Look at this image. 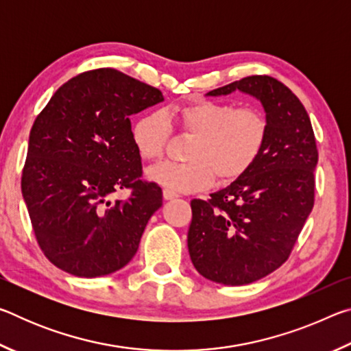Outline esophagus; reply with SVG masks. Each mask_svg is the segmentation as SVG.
I'll return each instance as SVG.
<instances>
[{
    "label": "esophagus",
    "instance_id": "1",
    "mask_svg": "<svg viewBox=\"0 0 351 351\" xmlns=\"http://www.w3.org/2000/svg\"><path fill=\"white\" fill-rule=\"evenodd\" d=\"M162 195H164V199H173V198H178V193L173 192V190H170V189H164V190H162Z\"/></svg>",
    "mask_w": 351,
    "mask_h": 351
}]
</instances>
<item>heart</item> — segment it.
Here are the masks:
<instances>
[{
	"instance_id": "obj_1",
	"label": "heart",
	"mask_w": 351,
	"mask_h": 351,
	"mask_svg": "<svg viewBox=\"0 0 351 351\" xmlns=\"http://www.w3.org/2000/svg\"><path fill=\"white\" fill-rule=\"evenodd\" d=\"M182 133L193 136L186 162H162L148 170V178L173 192H197L217 178L230 182L245 175L263 152L268 119L255 106L235 108L232 104L195 100L167 111H148L134 122L132 139L145 161H158L171 136L169 119Z\"/></svg>"
}]
</instances>
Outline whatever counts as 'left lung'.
I'll return each mask as SVG.
<instances>
[{"instance_id":"8db88e82","label":"left lung","mask_w":351,"mask_h":351,"mask_svg":"<svg viewBox=\"0 0 351 351\" xmlns=\"http://www.w3.org/2000/svg\"><path fill=\"white\" fill-rule=\"evenodd\" d=\"M239 90L263 105L268 139L245 175L210 199H192L187 246L192 263L212 282L239 287L266 277L288 260L314 206L316 138L295 94L269 75L209 91Z\"/></svg>"}]
</instances>
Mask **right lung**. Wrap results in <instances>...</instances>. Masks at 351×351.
<instances>
[{
    "label": "right lung",
    "mask_w": 351,
    "mask_h": 351,
    "mask_svg": "<svg viewBox=\"0 0 351 351\" xmlns=\"http://www.w3.org/2000/svg\"><path fill=\"white\" fill-rule=\"evenodd\" d=\"M162 100L158 88L100 68L62 85L35 119L21 192L38 246L57 268L91 278L134 257L162 190L141 180L130 116ZM121 188L130 197L111 202Z\"/></svg>",
    "instance_id": "right-lung-1"
}]
</instances>
